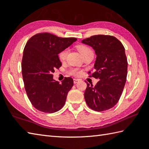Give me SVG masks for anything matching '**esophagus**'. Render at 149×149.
I'll return each instance as SVG.
<instances>
[{
    "label": "esophagus",
    "instance_id": "esophagus-1",
    "mask_svg": "<svg viewBox=\"0 0 149 149\" xmlns=\"http://www.w3.org/2000/svg\"><path fill=\"white\" fill-rule=\"evenodd\" d=\"M80 80L79 79H74V84H76V83H77Z\"/></svg>",
    "mask_w": 149,
    "mask_h": 149
}]
</instances>
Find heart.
Segmentation results:
<instances>
[{"instance_id":"obj_1","label":"heart","mask_w":149,"mask_h":149,"mask_svg":"<svg viewBox=\"0 0 149 149\" xmlns=\"http://www.w3.org/2000/svg\"><path fill=\"white\" fill-rule=\"evenodd\" d=\"M76 48L78 50V51L80 52L81 56H83V58L88 54L93 53L92 50L91 49V48H90V47L88 45H84V44H79V45H77L76 46ZM67 54H68L67 49H64V50H61V51L58 54V58H59L60 61H64L66 59ZM68 73L70 75H74V76H79V75H81V71L79 69L76 68H71L70 70L68 71Z\"/></svg>"}]
</instances>
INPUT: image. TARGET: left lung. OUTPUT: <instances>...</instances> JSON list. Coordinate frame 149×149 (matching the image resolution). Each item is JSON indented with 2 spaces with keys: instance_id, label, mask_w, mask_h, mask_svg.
<instances>
[{
  "instance_id": "1",
  "label": "left lung",
  "mask_w": 149,
  "mask_h": 149,
  "mask_svg": "<svg viewBox=\"0 0 149 149\" xmlns=\"http://www.w3.org/2000/svg\"><path fill=\"white\" fill-rule=\"evenodd\" d=\"M82 42L95 50L97 58L94 70L88 74L89 77L99 80L95 86L86 82L85 100L94 111L109 109L119 100L127 79L128 63L124 47L116 38L102 34L88 38Z\"/></svg>"
}]
</instances>
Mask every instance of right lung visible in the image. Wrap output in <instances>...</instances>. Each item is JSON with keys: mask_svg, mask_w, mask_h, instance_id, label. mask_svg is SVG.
Listing matches in <instances>:
<instances>
[{"mask_svg": "<svg viewBox=\"0 0 149 149\" xmlns=\"http://www.w3.org/2000/svg\"><path fill=\"white\" fill-rule=\"evenodd\" d=\"M76 40L42 33L27 41L22 57V73L27 95L36 109L52 113L65 105L74 81L65 77L59 83L53 79V73L61 66L58 54Z\"/></svg>", "mask_w": 149, "mask_h": 149, "instance_id": "1", "label": "right lung"}]
</instances>
